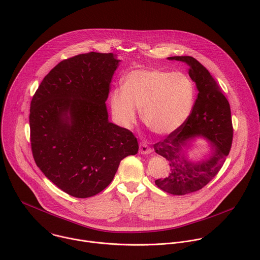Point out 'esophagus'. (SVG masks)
I'll return each instance as SVG.
<instances>
[{"label":"esophagus","mask_w":260,"mask_h":260,"mask_svg":"<svg viewBox=\"0 0 260 260\" xmlns=\"http://www.w3.org/2000/svg\"><path fill=\"white\" fill-rule=\"evenodd\" d=\"M151 152H152V149H151L147 144L142 143V144L140 145V153H141L142 155H148V154H150Z\"/></svg>","instance_id":"esophagus-1"}]
</instances>
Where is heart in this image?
<instances>
[{"mask_svg": "<svg viewBox=\"0 0 260 260\" xmlns=\"http://www.w3.org/2000/svg\"><path fill=\"white\" fill-rule=\"evenodd\" d=\"M196 87L182 72L137 69L123 79V88L111 91L112 115L123 127L135 124L141 109L145 124L154 134L168 136L177 131L193 108Z\"/></svg>", "mask_w": 260, "mask_h": 260, "instance_id": "b5f03b06", "label": "heart"}]
</instances>
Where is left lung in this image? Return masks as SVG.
I'll return each instance as SVG.
<instances>
[{"mask_svg":"<svg viewBox=\"0 0 260 260\" xmlns=\"http://www.w3.org/2000/svg\"><path fill=\"white\" fill-rule=\"evenodd\" d=\"M189 67V77L199 94L186 121L163 141L154 145L155 152L165 158L169 174L155 181L156 185L171 194L184 196L205 187L221 170L229 155L233 126L227 98L210 72L192 56H170ZM197 137L208 141L209 154L199 160L190 159L188 152Z\"/></svg>","mask_w":260,"mask_h":260,"instance_id":"left-lung-1","label":"left lung"}]
</instances>
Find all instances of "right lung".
I'll list each match as a JSON object with an SVG mask.
<instances>
[{
    "instance_id": "right-lung-1",
    "label": "right lung",
    "mask_w": 260,
    "mask_h": 260,
    "mask_svg": "<svg viewBox=\"0 0 260 260\" xmlns=\"http://www.w3.org/2000/svg\"><path fill=\"white\" fill-rule=\"evenodd\" d=\"M119 59L78 54L57 63L30 104V141L42 173L66 193L86 199L112 181L120 161L139 151L137 138L108 120L105 101Z\"/></svg>"
}]
</instances>
